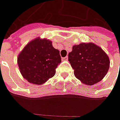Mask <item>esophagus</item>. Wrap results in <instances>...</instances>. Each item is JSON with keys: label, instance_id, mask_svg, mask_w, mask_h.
Masks as SVG:
<instances>
[{"label": "esophagus", "instance_id": "1", "mask_svg": "<svg viewBox=\"0 0 120 120\" xmlns=\"http://www.w3.org/2000/svg\"><path fill=\"white\" fill-rule=\"evenodd\" d=\"M63 61H67L68 60V57H65L62 58Z\"/></svg>", "mask_w": 120, "mask_h": 120}]
</instances>
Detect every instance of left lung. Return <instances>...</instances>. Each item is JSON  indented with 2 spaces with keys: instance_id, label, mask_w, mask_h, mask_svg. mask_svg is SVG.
<instances>
[{
  "instance_id": "obj_1",
  "label": "left lung",
  "mask_w": 120,
  "mask_h": 120,
  "mask_svg": "<svg viewBox=\"0 0 120 120\" xmlns=\"http://www.w3.org/2000/svg\"><path fill=\"white\" fill-rule=\"evenodd\" d=\"M68 60L75 77L88 85L97 83L104 78L110 63L107 54L92 43L74 45L68 55Z\"/></svg>"
}]
</instances>
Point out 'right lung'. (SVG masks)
Returning a JSON list of instances; mask_svg holds the SVG:
<instances>
[{
  "mask_svg": "<svg viewBox=\"0 0 120 120\" xmlns=\"http://www.w3.org/2000/svg\"><path fill=\"white\" fill-rule=\"evenodd\" d=\"M18 65L22 75L29 82L41 85L55 74L61 62L59 51L49 40L37 38L28 43L19 55Z\"/></svg>",
  "mask_w": 120,
  "mask_h": 120,
  "instance_id": "add662e5",
  "label": "right lung"
}]
</instances>
